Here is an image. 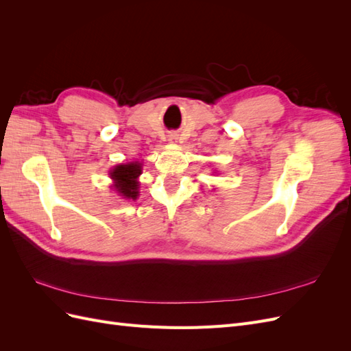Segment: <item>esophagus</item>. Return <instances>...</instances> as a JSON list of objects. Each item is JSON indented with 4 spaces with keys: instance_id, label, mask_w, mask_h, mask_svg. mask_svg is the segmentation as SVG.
Wrapping results in <instances>:
<instances>
[{
    "instance_id": "1",
    "label": "esophagus",
    "mask_w": 351,
    "mask_h": 351,
    "mask_svg": "<svg viewBox=\"0 0 351 351\" xmlns=\"http://www.w3.org/2000/svg\"><path fill=\"white\" fill-rule=\"evenodd\" d=\"M169 139H171V141L176 139V134H169Z\"/></svg>"
}]
</instances>
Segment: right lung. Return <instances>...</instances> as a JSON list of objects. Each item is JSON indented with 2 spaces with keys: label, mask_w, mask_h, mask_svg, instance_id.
<instances>
[{
  "label": "right lung",
  "mask_w": 351,
  "mask_h": 351,
  "mask_svg": "<svg viewBox=\"0 0 351 351\" xmlns=\"http://www.w3.org/2000/svg\"><path fill=\"white\" fill-rule=\"evenodd\" d=\"M142 174V164L129 162L121 164L112 168L110 177L112 178L114 184L111 187L115 189L125 199L136 200L139 196V182L137 178Z\"/></svg>",
  "instance_id": "1"
}]
</instances>
